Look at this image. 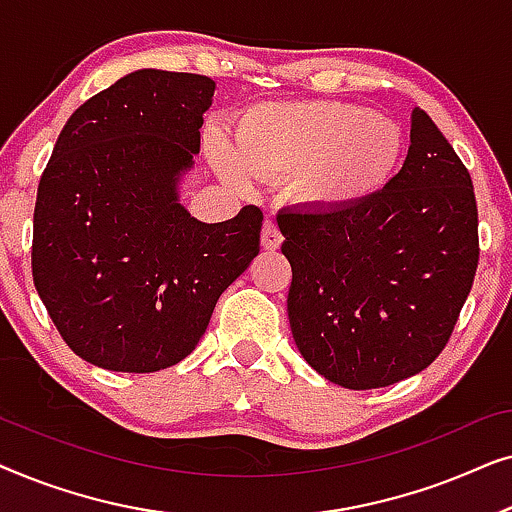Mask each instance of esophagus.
I'll return each instance as SVG.
<instances>
[{"instance_id":"1","label":"esophagus","mask_w":512,"mask_h":512,"mask_svg":"<svg viewBox=\"0 0 512 512\" xmlns=\"http://www.w3.org/2000/svg\"><path fill=\"white\" fill-rule=\"evenodd\" d=\"M282 230H279V226L275 221H265L263 223V230H261V244L263 249H277L279 244H282Z\"/></svg>"}]
</instances>
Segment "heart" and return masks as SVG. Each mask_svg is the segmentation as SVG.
<instances>
[{
    "instance_id": "obj_1",
    "label": "heart",
    "mask_w": 512,
    "mask_h": 512,
    "mask_svg": "<svg viewBox=\"0 0 512 512\" xmlns=\"http://www.w3.org/2000/svg\"><path fill=\"white\" fill-rule=\"evenodd\" d=\"M403 153L398 123L347 102L263 104L235 130V153L214 142V158L230 179H298L300 198L319 207L347 205L373 193Z\"/></svg>"
}]
</instances>
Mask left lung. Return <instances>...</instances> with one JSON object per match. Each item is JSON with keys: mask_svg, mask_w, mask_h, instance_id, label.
<instances>
[{"mask_svg": "<svg viewBox=\"0 0 512 512\" xmlns=\"http://www.w3.org/2000/svg\"><path fill=\"white\" fill-rule=\"evenodd\" d=\"M291 263L289 321L303 359L345 389H380L443 352L478 270L473 181L424 109L382 191L277 214Z\"/></svg>", "mask_w": 512, "mask_h": 512, "instance_id": "1", "label": "left lung"}]
</instances>
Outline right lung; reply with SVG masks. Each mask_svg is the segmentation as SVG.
Segmentation results:
<instances>
[{"mask_svg":"<svg viewBox=\"0 0 512 512\" xmlns=\"http://www.w3.org/2000/svg\"><path fill=\"white\" fill-rule=\"evenodd\" d=\"M212 95L209 76L139 69L83 102L55 142L32 279L62 340L93 366L156 373L186 359L261 251L256 205L202 223L177 200Z\"/></svg>","mask_w":512,"mask_h":512,"instance_id":"obj_1","label":"right lung"}]
</instances>
